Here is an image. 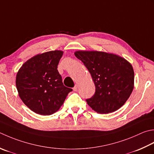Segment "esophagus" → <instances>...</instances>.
<instances>
[{
  "label": "esophagus",
  "instance_id": "esophagus-1",
  "mask_svg": "<svg viewBox=\"0 0 154 154\" xmlns=\"http://www.w3.org/2000/svg\"><path fill=\"white\" fill-rule=\"evenodd\" d=\"M73 91H77V89H78V85H75V86L73 87Z\"/></svg>",
  "mask_w": 154,
  "mask_h": 154
}]
</instances>
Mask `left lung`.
<instances>
[{"label":"left lung","mask_w":154,"mask_h":154,"mask_svg":"<svg viewBox=\"0 0 154 154\" xmlns=\"http://www.w3.org/2000/svg\"><path fill=\"white\" fill-rule=\"evenodd\" d=\"M77 59L91 74L95 92L86 101L92 109L105 114L122 107L134 87V71L129 62L116 54L97 51H78Z\"/></svg>","instance_id":"8db88e82"}]
</instances>
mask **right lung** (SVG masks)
Masks as SVG:
<instances>
[{"label":"right lung","instance_id":"1","mask_svg":"<svg viewBox=\"0 0 154 154\" xmlns=\"http://www.w3.org/2000/svg\"><path fill=\"white\" fill-rule=\"evenodd\" d=\"M60 50L32 57L22 65L16 77L21 100L39 115H52L58 111L72 89L63 85L57 66L63 56Z\"/></svg>","mask_w":154,"mask_h":154}]
</instances>
